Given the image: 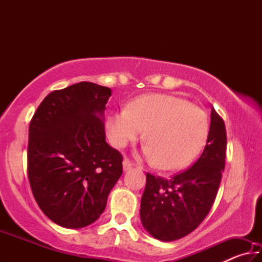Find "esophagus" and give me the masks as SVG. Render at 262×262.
I'll return each instance as SVG.
<instances>
[{
    "label": "esophagus",
    "mask_w": 262,
    "mask_h": 262,
    "mask_svg": "<svg viewBox=\"0 0 262 262\" xmlns=\"http://www.w3.org/2000/svg\"><path fill=\"white\" fill-rule=\"evenodd\" d=\"M122 165H123V171H128V170H130L133 166H134V164H133L128 158H125L122 162Z\"/></svg>",
    "instance_id": "34e87169"
}]
</instances>
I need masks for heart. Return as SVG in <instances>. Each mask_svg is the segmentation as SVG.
I'll return each instance as SVG.
<instances>
[{
    "label": "heart",
    "instance_id": "heart-1",
    "mask_svg": "<svg viewBox=\"0 0 262 262\" xmlns=\"http://www.w3.org/2000/svg\"><path fill=\"white\" fill-rule=\"evenodd\" d=\"M111 143L123 148L144 132L145 157L165 170L184 167L205 145L209 120L202 108L170 95H147L111 113L106 122Z\"/></svg>",
    "mask_w": 262,
    "mask_h": 262
}]
</instances>
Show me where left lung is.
<instances>
[{
	"label": "left lung",
	"instance_id": "8db88e82",
	"mask_svg": "<svg viewBox=\"0 0 262 262\" xmlns=\"http://www.w3.org/2000/svg\"><path fill=\"white\" fill-rule=\"evenodd\" d=\"M210 119L205 150L192 166L171 179L147 173L141 222L159 241H177L194 231L215 201L225 166L227 130L214 107Z\"/></svg>",
	"mask_w": 262,
	"mask_h": 262
}]
</instances>
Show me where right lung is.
<instances>
[{
  "label": "right lung",
  "instance_id": "add662e5",
  "mask_svg": "<svg viewBox=\"0 0 262 262\" xmlns=\"http://www.w3.org/2000/svg\"><path fill=\"white\" fill-rule=\"evenodd\" d=\"M110 88L79 82L46 96L29 127L28 174L33 196L57 225L79 229L105 210L122 174V155L106 143Z\"/></svg>",
  "mask_w": 262,
  "mask_h": 262
}]
</instances>
